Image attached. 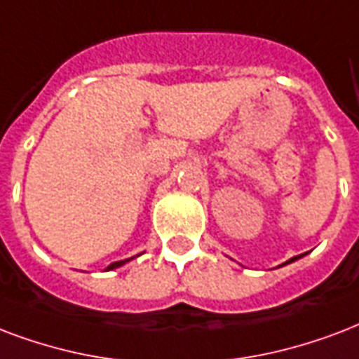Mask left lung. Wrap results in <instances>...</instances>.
Masks as SVG:
<instances>
[{
	"mask_svg": "<svg viewBox=\"0 0 359 359\" xmlns=\"http://www.w3.org/2000/svg\"><path fill=\"white\" fill-rule=\"evenodd\" d=\"M301 256H295V258H292V259H288V262H286V264H292V262H295V259H299Z\"/></svg>",
	"mask_w": 359,
	"mask_h": 359,
	"instance_id": "8db88e82",
	"label": "left lung"
}]
</instances>
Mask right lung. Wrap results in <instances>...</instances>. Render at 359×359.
Returning <instances> with one entry per match:
<instances>
[{
  "label": "right lung",
  "mask_w": 359,
  "mask_h": 359,
  "mask_svg": "<svg viewBox=\"0 0 359 359\" xmlns=\"http://www.w3.org/2000/svg\"><path fill=\"white\" fill-rule=\"evenodd\" d=\"M128 259H120V262H114V264H111L107 269H114V267H120V265H124Z\"/></svg>",
  "instance_id": "right-lung-1"
}]
</instances>
